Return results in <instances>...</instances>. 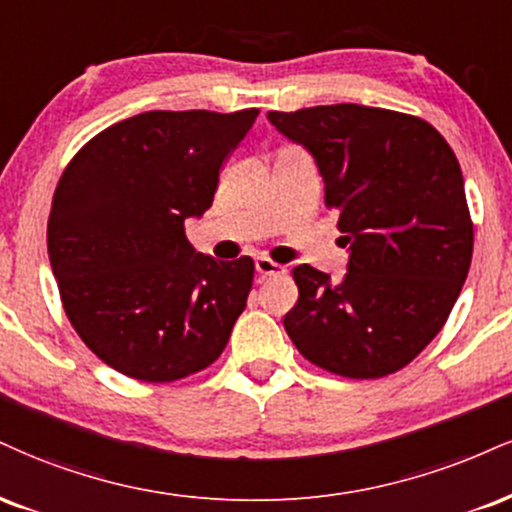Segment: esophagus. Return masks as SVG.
Segmentation results:
<instances>
[{
    "instance_id": "1",
    "label": "esophagus",
    "mask_w": 512,
    "mask_h": 512,
    "mask_svg": "<svg viewBox=\"0 0 512 512\" xmlns=\"http://www.w3.org/2000/svg\"><path fill=\"white\" fill-rule=\"evenodd\" d=\"M255 269H257V274H260V279H267V276H279L286 272V267H283V264H276L274 260H269V257H257Z\"/></svg>"
}]
</instances>
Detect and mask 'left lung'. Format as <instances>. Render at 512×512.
<instances>
[{"label": "left lung", "instance_id": "1", "mask_svg": "<svg viewBox=\"0 0 512 512\" xmlns=\"http://www.w3.org/2000/svg\"><path fill=\"white\" fill-rule=\"evenodd\" d=\"M267 119L312 152L350 250L341 283L310 264L293 269L288 336L338 377L398 372L439 334L470 272L474 231L455 152L432 123L391 109L324 104Z\"/></svg>", "mask_w": 512, "mask_h": 512}]
</instances>
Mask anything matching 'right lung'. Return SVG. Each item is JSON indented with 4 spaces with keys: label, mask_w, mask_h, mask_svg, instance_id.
<instances>
[{
    "label": "right lung",
    "mask_w": 512,
    "mask_h": 512,
    "mask_svg": "<svg viewBox=\"0 0 512 512\" xmlns=\"http://www.w3.org/2000/svg\"><path fill=\"white\" fill-rule=\"evenodd\" d=\"M257 114L145 112L104 128L66 164L49 262L80 341L116 372L166 384L209 367L229 343L255 262L195 252L183 224L212 207L221 166Z\"/></svg>",
    "instance_id": "right-lung-1"
}]
</instances>
